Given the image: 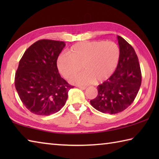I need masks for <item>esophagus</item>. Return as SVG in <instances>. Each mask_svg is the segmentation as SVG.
I'll list each match as a JSON object with an SVG mask.
<instances>
[{
	"label": "esophagus",
	"instance_id": "esophagus-1",
	"mask_svg": "<svg viewBox=\"0 0 159 159\" xmlns=\"http://www.w3.org/2000/svg\"><path fill=\"white\" fill-rule=\"evenodd\" d=\"M79 88H80V89H81V90H85L86 89L85 86H79Z\"/></svg>",
	"mask_w": 159,
	"mask_h": 159
}]
</instances>
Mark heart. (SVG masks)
<instances>
[{"mask_svg":"<svg viewBox=\"0 0 159 159\" xmlns=\"http://www.w3.org/2000/svg\"><path fill=\"white\" fill-rule=\"evenodd\" d=\"M120 50L112 41L80 42L74 45L69 54H61L57 59L61 74L69 79L80 71L83 72L71 79L74 84L101 83L109 79L119 62Z\"/></svg>","mask_w":159,"mask_h":159,"instance_id":"1","label":"heart"}]
</instances>
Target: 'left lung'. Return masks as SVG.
Returning a JSON list of instances; mask_svg holds the SVG:
<instances>
[{"label": "left lung", "instance_id": "8db88e82", "mask_svg": "<svg viewBox=\"0 0 159 159\" xmlns=\"http://www.w3.org/2000/svg\"><path fill=\"white\" fill-rule=\"evenodd\" d=\"M120 60L112 76L98 86V94L90 104L98 111L115 114L124 111L133 103L139 90L142 73L134 48L119 36Z\"/></svg>", "mask_w": 159, "mask_h": 159}]
</instances>
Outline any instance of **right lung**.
Returning <instances> with one entry per match:
<instances>
[{
	"label": "right lung",
	"instance_id": "right-lung-1",
	"mask_svg": "<svg viewBox=\"0 0 159 159\" xmlns=\"http://www.w3.org/2000/svg\"><path fill=\"white\" fill-rule=\"evenodd\" d=\"M63 41L42 39L24 53L15 73V85L26 109L34 114L50 116L65 104L69 85L58 72L57 60Z\"/></svg>",
	"mask_w": 159,
	"mask_h": 159
}]
</instances>
